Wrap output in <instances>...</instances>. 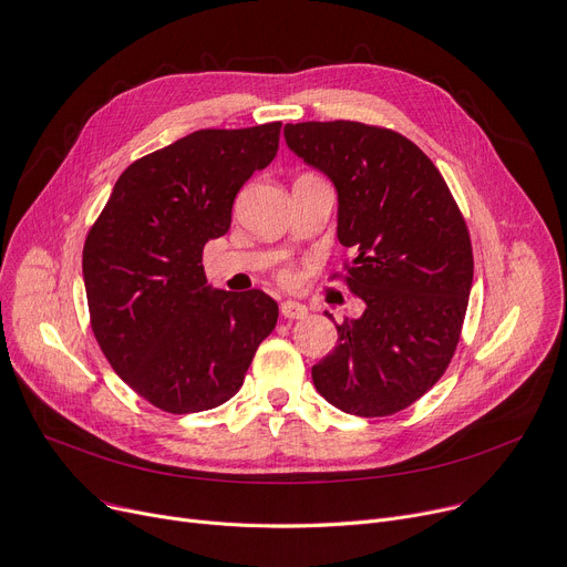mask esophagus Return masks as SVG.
Here are the masks:
<instances>
[{
    "label": "esophagus",
    "mask_w": 567,
    "mask_h": 567,
    "mask_svg": "<svg viewBox=\"0 0 567 567\" xmlns=\"http://www.w3.org/2000/svg\"><path fill=\"white\" fill-rule=\"evenodd\" d=\"M279 311H281V316H284L286 320H299V318H305V316L309 313V309H307L305 305L292 302V299H286V302H281Z\"/></svg>",
    "instance_id": "34e87169"
}]
</instances>
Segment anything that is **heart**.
<instances>
[{
	"mask_svg": "<svg viewBox=\"0 0 567 567\" xmlns=\"http://www.w3.org/2000/svg\"><path fill=\"white\" fill-rule=\"evenodd\" d=\"M279 281L286 284V286H292V284L297 281V272H295L292 268H284V270L279 272Z\"/></svg>",
	"mask_w": 567,
	"mask_h": 567,
	"instance_id": "obj_1",
	"label": "heart"
}]
</instances>
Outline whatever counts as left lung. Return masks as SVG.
Returning a JSON list of instances; mask_svg holds the SVG:
<instances>
[{"mask_svg":"<svg viewBox=\"0 0 567 567\" xmlns=\"http://www.w3.org/2000/svg\"><path fill=\"white\" fill-rule=\"evenodd\" d=\"M284 135L337 185L339 243L357 256L331 279L365 305L337 324L339 346L313 365V384L348 414L391 416L435 386L455 354L474 279L467 221L437 166L401 132L307 121Z\"/></svg>","mask_w":567,"mask_h":567,"instance_id":"left-lung-1","label":"left lung"}]
</instances>
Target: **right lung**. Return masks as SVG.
Listing matches in <instances>:
<instances>
[{"instance_id": "obj_1", "label": "right lung", "mask_w": 567, "mask_h": 567, "mask_svg": "<svg viewBox=\"0 0 567 567\" xmlns=\"http://www.w3.org/2000/svg\"><path fill=\"white\" fill-rule=\"evenodd\" d=\"M281 121L196 130L132 162L82 251L93 337L118 378L169 414L219 408L245 382L279 307L210 290L204 247L230 228L240 187L279 151Z\"/></svg>"}]
</instances>
